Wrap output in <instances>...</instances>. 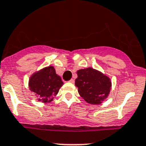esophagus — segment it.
<instances>
[{
	"label": "esophagus",
	"mask_w": 146,
	"mask_h": 146,
	"mask_svg": "<svg viewBox=\"0 0 146 146\" xmlns=\"http://www.w3.org/2000/svg\"><path fill=\"white\" fill-rule=\"evenodd\" d=\"M69 82H70V83H74V82H75V81H74V79H71L69 81Z\"/></svg>",
	"instance_id": "obj_1"
}]
</instances>
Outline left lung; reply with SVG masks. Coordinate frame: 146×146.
<instances>
[{
	"instance_id": "8db88e82",
	"label": "left lung",
	"mask_w": 146,
	"mask_h": 146,
	"mask_svg": "<svg viewBox=\"0 0 146 146\" xmlns=\"http://www.w3.org/2000/svg\"><path fill=\"white\" fill-rule=\"evenodd\" d=\"M75 80L78 92L88 103L99 105L108 96L112 83L111 79L101 71L92 67L77 70Z\"/></svg>"
}]
</instances>
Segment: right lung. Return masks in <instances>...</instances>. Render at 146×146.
Listing matches in <instances>:
<instances>
[{
	"label": "right lung",
	"mask_w": 146,
	"mask_h": 146,
	"mask_svg": "<svg viewBox=\"0 0 146 146\" xmlns=\"http://www.w3.org/2000/svg\"><path fill=\"white\" fill-rule=\"evenodd\" d=\"M64 84L52 66L44 67L32 74L29 79V88L37 96V100L48 103L53 100Z\"/></svg>",
	"instance_id": "right-lung-1"
}]
</instances>
